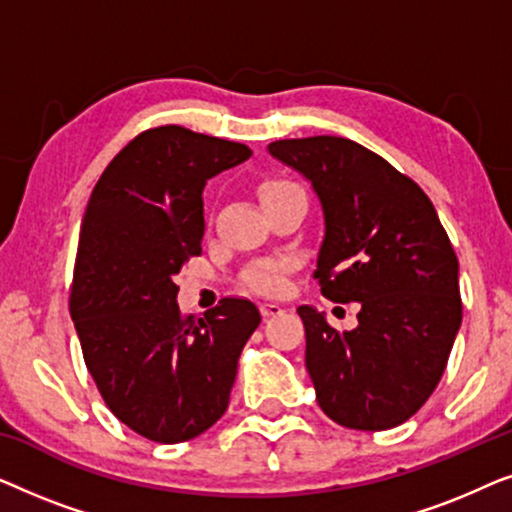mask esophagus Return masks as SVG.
Returning a JSON list of instances; mask_svg holds the SVG:
<instances>
[{
    "label": "esophagus",
    "instance_id": "1",
    "mask_svg": "<svg viewBox=\"0 0 512 512\" xmlns=\"http://www.w3.org/2000/svg\"><path fill=\"white\" fill-rule=\"evenodd\" d=\"M284 312V307L282 305H277V303H261V314H263V319H268V317H277V314H282Z\"/></svg>",
    "mask_w": 512,
    "mask_h": 512
}]
</instances>
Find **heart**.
Here are the masks:
<instances>
[{
  "instance_id": "b5f03b06",
  "label": "heart",
  "mask_w": 512,
  "mask_h": 512,
  "mask_svg": "<svg viewBox=\"0 0 512 512\" xmlns=\"http://www.w3.org/2000/svg\"><path fill=\"white\" fill-rule=\"evenodd\" d=\"M291 186L289 181H268L261 186L263 202L272 195ZM244 284L258 293H279L286 284V261H258L244 270Z\"/></svg>"
}]
</instances>
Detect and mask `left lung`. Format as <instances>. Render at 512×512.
<instances>
[{
  "instance_id": "obj_1",
  "label": "left lung",
  "mask_w": 512,
  "mask_h": 512,
  "mask_svg": "<svg viewBox=\"0 0 512 512\" xmlns=\"http://www.w3.org/2000/svg\"><path fill=\"white\" fill-rule=\"evenodd\" d=\"M268 151L312 181L324 209L321 293L361 305L345 333L298 307L321 410L347 429H394L438 387L461 326L450 237L429 195L352 139H279Z\"/></svg>"
}]
</instances>
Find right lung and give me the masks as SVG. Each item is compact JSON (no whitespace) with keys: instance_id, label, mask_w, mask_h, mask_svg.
<instances>
[{"instance_id":"obj_1","label":"right lung","mask_w":512,"mask_h":512,"mask_svg":"<svg viewBox=\"0 0 512 512\" xmlns=\"http://www.w3.org/2000/svg\"><path fill=\"white\" fill-rule=\"evenodd\" d=\"M249 156L247 144L160 125L123 146L90 193L69 314L107 408L153 443H184L221 419L261 324L247 298L186 317L174 284L202 251L207 179Z\"/></svg>"}]
</instances>
